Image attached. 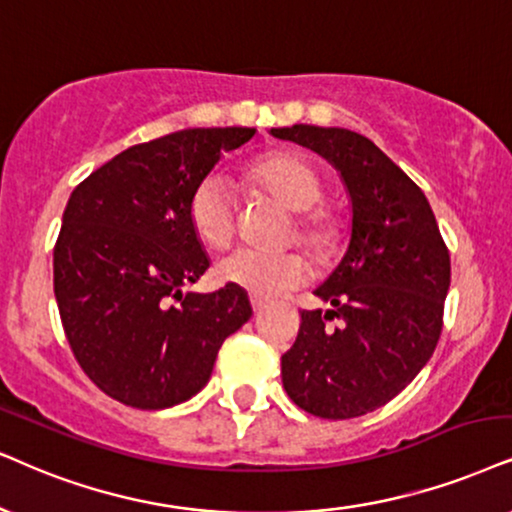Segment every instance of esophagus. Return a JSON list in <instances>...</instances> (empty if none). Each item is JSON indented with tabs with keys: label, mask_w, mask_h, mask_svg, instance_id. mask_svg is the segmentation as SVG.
Returning a JSON list of instances; mask_svg holds the SVG:
<instances>
[{
	"label": "esophagus",
	"mask_w": 512,
	"mask_h": 512,
	"mask_svg": "<svg viewBox=\"0 0 512 512\" xmlns=\"http://www.w3.org/2000/svg\"><path fill=\"white\" fill-rule=\"evenodd\" d=\"M250 304H252V312H262L264 307H267V302L262 300V297H250Z\"/></svg>",
	"instance_id": "34e87169"
}]
</instances>
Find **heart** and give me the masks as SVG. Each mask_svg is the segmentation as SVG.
<instances>
[{
  "mask_svg": "<svg viewBox=\"0 0 512 512\" xmlns=\"http://www.w3.org/2000/svg\"><path fill=\"white\" fill-rule=\"evenodd\" d=\"M248 179L264 193L281 200L297 217V238L316 260L333 255L340 241V224L323 208V184L309 160L297 153H271L248 167ZM189 224L193 234L208 248H226L236 236L238 203L234 189L219 172L196 184L189 196ZM215 274L226 286H234L252 297H276L302 286L309 276V262L300 252L264 255L257 250H236L217 262Z\"/></svg>",
  "mask_w": 512,
  "mask_h": 512,
  "instance_id": "b5f03b06",
  "label": "heart"
}]
</instances>
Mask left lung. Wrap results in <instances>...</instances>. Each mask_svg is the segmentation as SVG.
Masks as SVG:
<instances>
[{"instance_id":"left-lung-1","label":"left lung","mask_w":512,"mask_h":512,"mask_svg":"<svg viewBox=\"0 0 512 512\" xmlns=\"http://www.w3.org/2000/svg\"><path fill=\"white\" fill-rule=\"evenodd\" d=\"M271 134L331 160L352 198L349 248L314 290L331 309L300 312V331L281 357L283 387L312 416H364L397 397L435 352L449 248L425 193L364 134L314 125Z\"/></svg>"}]
</instances>
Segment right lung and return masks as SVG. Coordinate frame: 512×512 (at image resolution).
<instances>
[{
    "instance_id": "right-lung-1",
    "label": "right lung",
    "mask_w": 512,
    "mask_h": 512,
    "mask_svg": "<svg viewBox=\"0 0 512 512\" xmlns=\"http://www.w3.org/2000/svg\"><path fill=\"white\" fill-rule=\"evenodd\" d=\"M252 137V127L181 129L127 148L70 193L54 245L58 314L77 364L120 404L191 399L252 316L234 286L181 293L210 267L189 224L191 191Z\"/></svg>"
}]
</instances>
